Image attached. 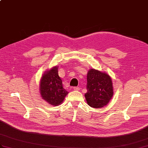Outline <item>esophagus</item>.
I'll use <instances>...</instances> for the list:
<instances>
[{"label": "esophagus", "instance_id": "1", "mask_svg": "<svg viewBox=\"0 0 148 148\" xmlns=\"http://www.w3.org/2000/svg\"><path fill=\"white\" fill-rule=\"evenodd\" d=\"M73 90H80V87H78V86H74Z\"/></svg>", "mask_w": 148, "mask_h": 148}]
</instances>
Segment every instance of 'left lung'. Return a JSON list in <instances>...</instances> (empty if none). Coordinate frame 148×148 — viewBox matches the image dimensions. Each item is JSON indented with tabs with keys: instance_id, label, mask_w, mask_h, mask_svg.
I'll use <instances>...</instances> for the list:
<instances>
[{
	"instance_id": "1",
	"label": "left lung",
	"mask_w": 148,
	"mask_h": 148,
	"mask_svg": "<svg viewBox=\"0 0 148 148\" xmlns=\"http://www.w3.org/2000/svg\"><path fill=\"white\" fill-rule=\"evenodd\" d=\"M86 90L85 97L88 105L97 109L106 106L114 94L110 77L105 72L95 69L88 72Z\"/></svg>"
}]
</instances>
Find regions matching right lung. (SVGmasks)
I'll return each instance as SVG.
<instances>
[{"label":"right lung","mask_w":148,"mask_h":148,"mask_svg":"<svg viewBox=\"0 0 148 148\" xmlns=\"http://www.w3.org/2000/svg\"><path fill=\"white\" fill-rule=\"evenodd\" d=\"M40 93L42 98L50 105L57 106L62 103L68 93L63 87L57 66L46 71L41 79Z\"/></svg>","instance_id":"1"}]
</instances>
